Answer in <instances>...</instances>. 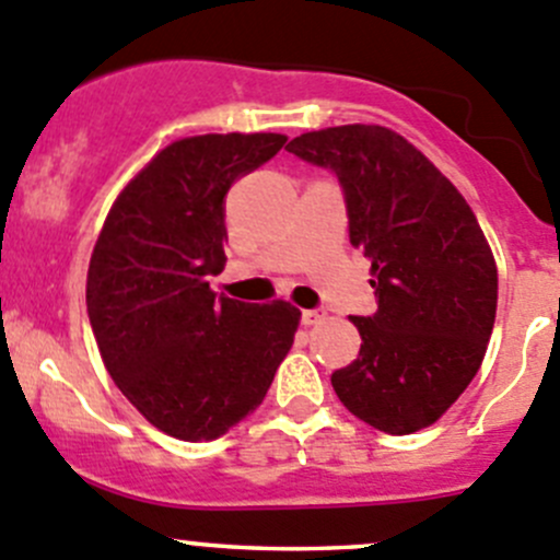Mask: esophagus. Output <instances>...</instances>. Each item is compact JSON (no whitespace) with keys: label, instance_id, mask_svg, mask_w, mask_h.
<instances>
[{"label":"esophagus","instance_id":"esophagus-1","mask_svg":"<svg viewBox=\"0 0 560 560\" xmlns=\"http://www.w3.org/2000/svg\"><path fill=\"white\" fill-rule=\"evenodd\" d=\"M323 319H325V312H319V308H306V312L301 314V323L308 325V328H312V325H319Z\"/></svg>","mask_w":560,"mask_h":560}]
</instances>
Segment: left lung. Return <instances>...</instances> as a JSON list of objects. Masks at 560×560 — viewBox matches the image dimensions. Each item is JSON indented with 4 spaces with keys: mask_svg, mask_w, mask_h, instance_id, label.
<instances>
[{
    "mask_svg": "<svg viewBox=\"0 0 560 560\" xmlns=\"http://www.w3.org/2000/svg\"><path fill=\"white\" fill-rule=\"evenodd\" d=\"M336 172L350 243L369 257L372 317H352L361 352L334 372L336 396L388 435L432 427L485 361L495 325L492 248L452 180L383 125L308 130L287 144Z\"/></svg>",
    "mask_w": 560,
    "mask_h": 560,
    "instance_id": "1",
    "label": "left lung"
}]
</instances>
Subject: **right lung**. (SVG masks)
<instances>
[{"instance_id": "1", "label": "right lung", "mask_w": 560, "mask_h": 560, "mask_svg": "<svg viewBox=\"0 0 560 560\" xmlns=\"http://www.w3.org/2000/svg\"><path fill=\"white\" fill-rule=\"evenodd\" d=\"M284 133H205L166 144L114 199L86 270V314L125 399L177 441H213L257 410L295 341L290 301L215 295L224 197Z\"/></svg>"}]
</instances>
